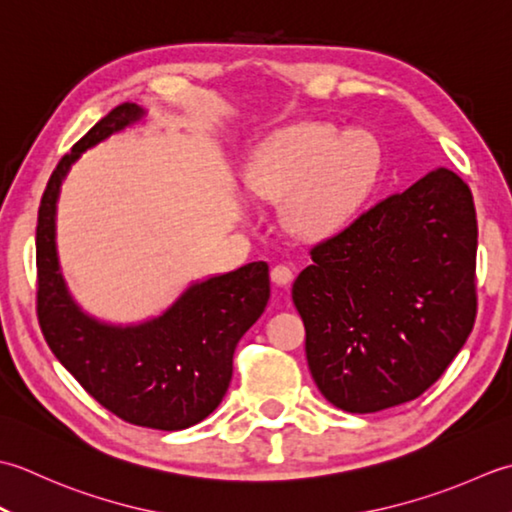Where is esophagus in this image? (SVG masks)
<instances>
[{
	"label": "esophagus",
	"instance_id": "esophagus-1",
	"mask_svg": "<svg viewBox=\"0 0 512 512\" xmlns=\"http://www.w3.org/2000/svg\"><path fill=\"white\" fill-rule=\"evenodd\" d=\"M271 280H274L278 287H287L291 285V280H294V269L289 265H276L271 269Z\"/></svg>",
	"mask_w": 512,
	"mask_h": 512
}]
</instances>
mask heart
I'll return each instance as SVG.
<instances>
[{
  "label": "heart",
  "instance_id": "1",
  "mask_svg": "<svg viewBox=\"0 0 512 512\" xmlns=\"http://www.w3.org/2000/svg\"><path fill=\"white\" fill-rule=\"evenodd\" d=\"M378 145L369 134L340 137L329 123H298L278 132L245 168V181L265 201L283 203L291 234L322 241L338 232L369 194Z\"/></svg>",
  "mask_w": 512,
  "mask_h": 512
}]
</instances>
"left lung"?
Here are the masks:
<instances>
[{"instance_id": "obj_1", "label": "left lung", "mask_w": 512, "mask_h": 512, "mask_svg": "<svg viewBox=\"0 0 512 512\" xmlns=\"http://www.w3.org/2000/svg\"><path fill=\"white\" fill-rule=\"evenodd\" d=\"M473 194L437 168L311 249L291 298L320 393L349 413L415 400L477 314Z\"/></svg>"}]
</instances>
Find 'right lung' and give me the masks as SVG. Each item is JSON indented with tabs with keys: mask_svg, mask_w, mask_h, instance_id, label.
Returning <instances> with one entry per match:
<instances>
[{
	"mask_svg": "<svg viewBox=\"0 0 512 512\" xmlns=\"http://www.w3.org/2000/svg\"><path fill=\"white\" fill-rule=\"evenodd\" d=\"M143 117L137 103L114 108L52 172L37 218V316L50 351L101 406L130 424L181 431L227 393L236 344L267 307L269 267L258 260L196 280L161 316L137 325H112L77 305L55 243L61 183L83 152Z\"/></svg>",
	"mask_w": 512,
	"mask_h": 512,
	"instance_id": "obj_1",
	"label": "right lung"
}]
</instances>
